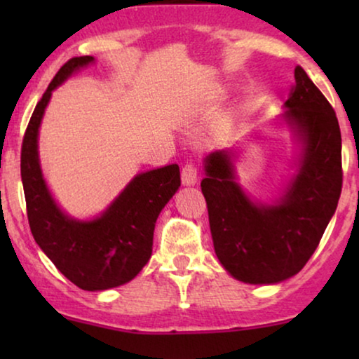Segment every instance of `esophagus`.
<instances>
[{
    "label": "esophagus",
    "instance_id": "obj_1",
    "mask_svg": "<svg viewBox=\"0 0 359 359\" xmlns=\"http://www.w3.org/2000/svg\"><path fill=\"white\" fill-rule=\"evenodd\" d=\"M198 175H199L198 165L186 163L183 166V171H181V180H183V184H186V186L196 184V181H198Z\"/></svg>",
    "mask_w": 359,
    "mask_h": 359
}]
</instances>
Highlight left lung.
<instances>
[{
    "label": "left lung",
    "mask_w": 359,
    "mask_h": 359,
    "mask_svg": "<svg viewBox=\"0 0 359 359\" xmlns=\"http://www.w3.org/2000/svg\"><path fill=\"white\" fill-rule=\"evenodd\" d=\"M284 114L304 142L301 170L276 205L255 204L235 181L232 154L205 158L201 189L214 250L233 278L273 284L294 276L316 252L341 194V134L335 111L302 67Z\"/></svg>",
    "instance_id": "1"
}]
</instances>
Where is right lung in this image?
<instances>
[{
	"label": "right lung",
	"mask_w": 359,
	"mask_h": 359,
	"mask_svg": "<svg viewBox=\"0 0 359 359\" xmlns=\"http://www.w3.org/2000/svg\"><path fill=\"white\" fill-rule=\"evenodd\" d=\"M93 57H73L53 76L29 121L21 147V178L32 237L58 271L85 291H104L134 279L151 257L161 209L180 188V166L137 175L111 208L91 222L68 219L42 178L37 132L52 91Z\"/></svg>",
	"instance_id": "obj_1"
}]
</instances>
